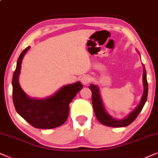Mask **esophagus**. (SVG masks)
<instances>
[{
    "instance_id": "esophagus-1",
    "label": "esophagus",
    "mask_w": 158,
    "mask_h": 158,
    "mask_svg": "<svg viewBox=\"0 0 158 158\" xmlns=\"http://www.w3.org/2000/svg\"><path fill=\"white\" fill-rule=\"evenodd\" d=\"M80 81H81V82L83 84V85H88V84L89 83V81H91V78H90V77H89V76L85 75V76H83V77H81Z\"/></svg>"
}]
</instances>
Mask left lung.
Listing matches in <instances>:
<instances>
[{
	"instance_id": "8db88e82",
	"label": "left lung",
	"mask_w": 158,
	"mask_h": 158,
	"mask_svg": "<svg viewBox=\"0 0 158 158\" xmlns=\"http://www.w3.org/2000/svg\"><path fill=\"white\" fill-rule=\"evenodd\" d=\"M138 52L139 51L137 50ZM140 54V53H139ZM143 65V92L141 96V101L139 105L135 108L133 110L128 114L127 117L125 118L117 119L114 118L107 112L106 109L103 104L102 98H101V93H100L99 87L97 85L91 84L89 86V88L92 92V103H93L94 112L98 120L103 125H106L109 127H126L131 124L135 120L139 114L142 110L143 106H144L146 101L147 99V95H148V83L147 80V71L145 70L144 65Z\"/></svg>"
}]
</instances>
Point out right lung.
I'll return each instance as SVG.
<instances>
[{
	"label": "right lung",
	"instance_id": "right-lung-1",
	"mask_svg": "<svg viewBox=\"0 0 158 158\" xmlns=\"http://www.w3.org/2000/svg\"><path fill=\"white\" fill-rule=\"evenodd\" d=\"M27 47L20 54L12 78V96L17 113L35 128L51 129L63 125L69 113V104L76 95L82 89L80 81L63 86L54 95L45 98L29 97L19 82L21 65Z\"/></svg>",
	"mask_w": 158,
	"mask_h": 158
}]
</instances>
